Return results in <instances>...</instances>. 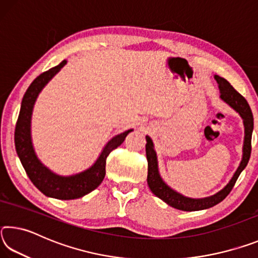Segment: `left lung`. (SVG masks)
I'll return each instance as SVG.
<instances>
[{"instance_id": "1", "label": "left lung", "mask_w": 258, "mask_h": 258, "mask_svg": "<svg viewBox=\"0 0 258 258\" xmlns=\"http://www.w3.org/2000/svg\"><path fill=\"white\" fill-rule=\"evenodd\" d=\"M215 80L218 83V87L221 90V99L225 101L229 106L232 107L235 111L239 112V115L242 117L243 125H244V142H243V155L242 160L240 163L239 167L235 171L233 177L231 181L216 195L211 196L207 198L202 199H192L186 198L184 196L177 194L176 191L171 189L166 183L161 180L158 172V164H157V156L156 151L154 150V143L149 137H146L147 145H146V154L148 160V185L156 197L163 200L169 206L184 212H194V211H202V209H207L215 206L218 203H221L226 196H228L231 190L237 182L240 173L243 171L248 164V160L250 158L251 152V134L252 128H254V118H252L251 109L248 104L247 100L240 94L234 87L223 77L215 75Z\"/></svg>"}]
</instances>
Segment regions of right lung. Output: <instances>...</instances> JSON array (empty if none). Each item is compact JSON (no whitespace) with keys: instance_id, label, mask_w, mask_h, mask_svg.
<instances>
[{"instance_id":"right-lung-1","label":"right lung","mask_w":258,"mask_h":258,"mask_svg":"<svg viewBox=\"0 0 258 258\" xmlns=\"http://www.w3.org/2000/svg\"><path fill=\"white\" fill-rule=\"evenodd\" d=\"M66 63L67 61L63 60L58 66L42 73L40 76H37L33 81L23 98L15 130V145L17 154H18L19 159L24 166L26 173H27L29 180L33 182V184L42 194H44L47 197L61 200L81 198L83 196L90 194L94 189H97L101 184L104 175H106L107 157L113 149H116L117 147H119L124 142L125 138L127 137L130 132H132V130H128L112 138L107 143V146L104 147L101 155H100L92 167L80 174H76V175H55L54 173H52L50 169H47L45 166L41 164V161L37 159L36 155H35L32 145V138H30V118H32L33 107L38 93L41 92L43 87Z\"/></svg>"}]
</instances>
